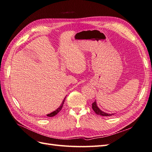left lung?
Listing matches in <instances>:
<instances>
[{"label": "left lung", "instance_id": "left-lung-1", "mask_svg": "<svg viewBox=\"0 0 152 152\" xmlns=\"http://www.w3.org/2000/svg\"><path fill=\"white\" fill-rule=\"evenodd\" d=\"M92 109L94 110V112H95L97 114H98V115H102V116H112V115H113V114H108L106 113H104L103 111L99 109V108L97 107L96 101L92 103Z\"/></svg>", "mask_w": 152, "mask_h": 152}]
</instances>
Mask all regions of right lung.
Segmentation results:
<instances>
[{"label":"right lung","mask_w":152,"mask_h":152,"mask_svg":"<svg viewBox=\"0 0 152 152\" xmlns=\"http://www.w3.org/2000/svg\"><path fill=\"white\" fill-rule=\"evenodd\" d=\"M66 97H65V98L64 99V100H63V102H62V104H61V105H60L58 109H57L56 110H55V111H53V113H50V114H48V116H49V117H53V116H55V115H56L57 114H58L60 110H62V107H63V104H64V102H65V99H66Z\"/></svg>","instance_id":"1"}]
</instances>
